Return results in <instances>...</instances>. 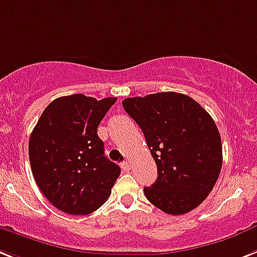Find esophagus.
<instances>
[{"mask_svg":"<svg viewBox=\"0 0 257 257\" xmlns=\"http://www.w3.org/2000/svg\"><path fill=\"white\" fill-rule=\"evenodd\" d=\"M121 167H122V170H124V171H131V169H132V166H131V162L129 161H124L121 163Z\"/></svg>","mask_w":257,"mask_h":257,"instance_id":"esophagus-1","label":"esophagus"}]
</instances>
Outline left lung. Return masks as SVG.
<instances>
[{
  "mask_svg": "<svg viewBox=\"0 0 257 257\" xmlns=\"http://www.w3.org/2000/svg\"><path fill=\"white\" fill-rule=\"evenodd\" d=\"M122 107L144 132L158 178L146 198L162 212H191L212 192L222 167L218 128L195 99L167 91L126 98Z\"/></svg>",
  "mask_w": 257,
  "mask_h": 257,
  "instance_id": "8db88e82",
  "label": "left lung"
}]
</instances>
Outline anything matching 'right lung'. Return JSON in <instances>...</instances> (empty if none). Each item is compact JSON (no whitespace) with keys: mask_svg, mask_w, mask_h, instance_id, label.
<instances>
[{"mask_svg":"<svg viewBox=\"0 0 257 257\" xmlns=\"http://www.w3.org/2000/svg\"><path fill=\"white\" fill-rule=\"evenodd\" d=\"M116 98L83 94L55 99L32 131L29 157L36 184L68 214L95 212L111 195L120 167L104 155L98 125Z\"/></svg>","mask_w":257,"mask_h":257,"instance_id":"1","label":"right lung"}]
</instances>
